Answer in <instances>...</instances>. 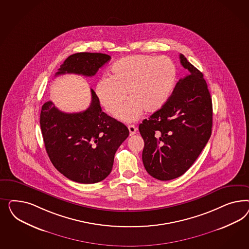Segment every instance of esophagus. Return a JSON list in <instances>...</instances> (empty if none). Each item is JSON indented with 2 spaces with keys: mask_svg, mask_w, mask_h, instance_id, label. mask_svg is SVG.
I'll use <instances>...</instances> for the list:
<instances>
[{
  "mask_svg": "<svg viewBox=\"0 0 249 249\" xmlns=\"http://www.w3.org/2000/svg\"><path fill=\"white\" fill-rule=\"evenodd\" d=\"M128 130H129V135H134L137 133V128H136L134 125H129L128 127Z\"/></svg>",
  "mask_w": 249,
  "mask_h": 249,
  "instance_id": "34e87169",
  "label": "esophagus"
}]
</instances>
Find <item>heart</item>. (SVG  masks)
I'll return each instance as SVG.
<instances>
[{
  "mask_svg": "<svg viewBox=\"0 0 249 249\" xmlns=\"http://www.w3.org/2000/svg\"><path fill=\"white\" fill-rule=\"evenodd\" d=\"M110 76H102L95 92L100 104L109 114L117 113L124 100L128 102L118 113L125 122L137 121L142 111L160 110L174 89L177 68L166 56L129 55L117 61Z\"/></svg>",
  "mask_w": 249,
  "mask_h": 249,
  "instance_id": "heart-1",
  "label": "heart"
}]
</instances>
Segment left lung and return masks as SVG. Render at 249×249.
Here are the masks:
<instances>
[{"mask_svg":"<svg viewBox=\"0 0 249 249\" xmlns=\"http://www.w3.org/2000/svg\"><path fill=\"white\" fill-rule=\"evenodd\" d=\"M180 62L186 76L176 84L165 105L139 126L144 167L160 181L184 174L211 137L213 106L204 75L181 53Z\"/></svg>","mask_w":249,"mask_h":249,"instance_id":"obj_1","label":"left lung"}]
</instances>
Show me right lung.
<instances>
[{
	"label": "right lung",
	"mask_w": 249,
	"mask_h": 249,
	"mask_svg": "<svg viewBox=\"0 0 249 249\" xmlns=\"http://www.w3.org/2000/svg\"><path fill=\"white\" fill-rule=\"evenodd\" d=\"M110 58L106 53H74L54 75L93 76ZM91 96L90 106L82 112L65 113L47 101L40 114L42 135L51 162L69 180L85 184L101 181L110 174L115 153L129 133L123 123L102 111L93 89Z\"/></svg>",
	"instance_id": "1"
}]
</instances>
